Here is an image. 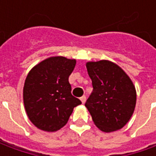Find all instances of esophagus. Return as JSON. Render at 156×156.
<instances>
[{"mask_svg":"<svg viewBox=\"0 0 156 156\" xmlns=\"http://www.w3.org/2000/svg\"><path fill=\"white\" fill-rule=\"evenodd\" d=\"M80 99H81V102H82V103H85V101H86V95H82Z\"/></svg>","mask_w":156,"mask_h":156,"instance_id":"1","label":"esophagus"}]
</instances>
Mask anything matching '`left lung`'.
Segmentation results:
<instances>
[{"instance_id": "8db88e82", "label": "left lung", "mask_w": 156, "mask_h": 156, "mask_svg": "<svg viewBox=\"0 0 156 156\" xmlns=\"http://www.w3.org/2000/svg\"><path fill=\"white\" fill-rule=\"evenodd\" d=\"M93 91L85 106L94 124L103 132L124 127L131 118L136 103L133 82L118 65L109 61L87 62Z\"/></svg>"}]
</instances>
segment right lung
<instances>
[{
  "label": "right lung",
  "instance_id": "right-lung-1",
  "mask_svg": "<svg viewBox=\"0 0 156 156\" xmlns=\"http://www.w3.org/2000/svg\"><path fill=\"white\" fill-rule=\"evenodd\" d=\"M75 60L50 57L34 67L28 73L23 101L29 120L38 129L54 132L69 121L74 108L81 101L72 95L69 75Z\"/></svg>",
  "mask_w": 156,
  "mask_h": 156
}]
</instances>
